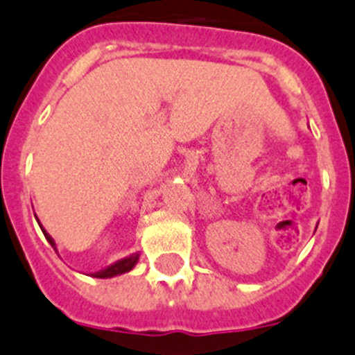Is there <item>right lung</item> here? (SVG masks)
I'll return each mask as SVG.
<instances>
[{
    "label": "right lung",
    "mask_w": 355,
    "mask_h": 355,
    "mask_svg": "<svg viewBox=\"0 0 355 355\" xmlns=\"http://www.w3.org/2000/svg\"><path fill=\"white\" fill-rule=\"evenodd\" d=\"M35 217H36V215H35ZM36 220H38V218H36ZM38 224H40V220H38ZM40 227H42L43 234H45V238H47V241H49V243H51L52 247H54V250H55V252H58V247H55V241H54V238H52L51 234L47 233V231L43 230V226H42V224H40ZM138 259H140V254H138V252H135V254H131V256L124 257V259H119V261H115L114 264H110V266H107V268H105V270H99V271H96V273H92V277H96V278H112V277H117V275L128 273V271H131L132 268L137 266Z\"/></svg>",
    "instance_id": "right-lung-1"
}]
</instances>
